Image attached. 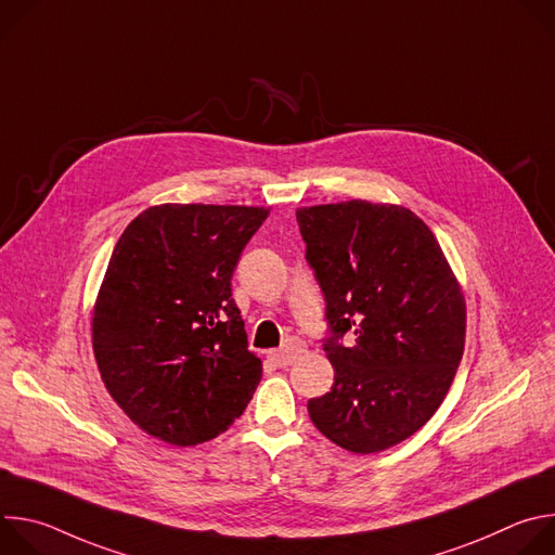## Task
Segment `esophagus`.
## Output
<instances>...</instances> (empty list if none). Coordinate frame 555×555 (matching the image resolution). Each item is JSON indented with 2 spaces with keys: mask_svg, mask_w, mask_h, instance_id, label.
Instances as JSON below:
<instances>
[{
  "mask_svg": "<svg viewBox=\"0 0 555 555\" xmlns=\"http://www.w3.org/2000/svg\"><path fill=\"white\" fill-rule=\"evenodd\" d=\"M302 351H305V343L298 340V338H289L281 349H276V351L270 353V360H272L276 366H289Z\"/></svg>",
  "mask_w": 555,
  "mask_h": 555,
  "instance_id": "obj_1",
  "label": "esophagus"
}]
</instances>
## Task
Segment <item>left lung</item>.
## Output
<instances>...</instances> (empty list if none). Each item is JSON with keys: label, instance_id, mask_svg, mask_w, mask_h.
Here are the masks:
<instances>
[{"label": "left lung", "instance_id": "1", "mask_svg": "<svg viewBox=\"0 0 555 555\" xmlns=\"http://www.w3.org/2000/svg\"><path fill=\"white\" fill-rule=\"evenodd\" d=\"M325 302L334 386L307 402L336 446L371 454L439 409L465 345V300L439 242L409 208L351 199L296 210ZM357 334L345 348L339 338Z\"/></svg>", "mask_w": 555, "mask_h": 555}]
</instances>
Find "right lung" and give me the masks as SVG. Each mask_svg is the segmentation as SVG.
<instances>
[{
  "label": "right lung",
  "instance_id": "add662e5",
  "mask_svg": "<svg viewBox=\"0 0 555 555\" xmlns=\"http://www.w3.org/2000/svg\"><path fill=\"white\" fill-rule=\"evenodd\" d=\"M270 215L259 206L160 204L112 253L92 315L105 388L125 415L171 446L215 439L261 382L232 272Z\"/></svg>",
  "mask_w": 555,
  "mask_h": 555
}]
</instances>
